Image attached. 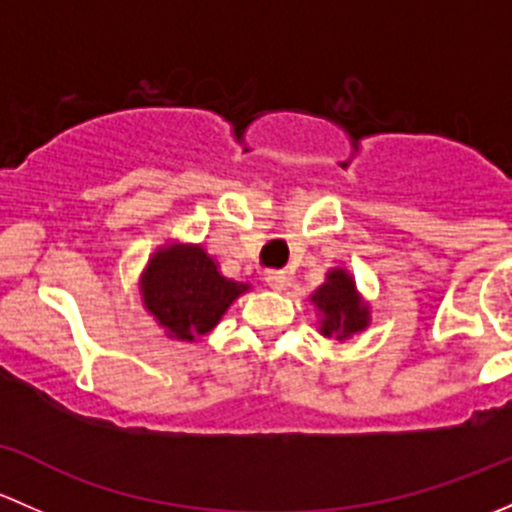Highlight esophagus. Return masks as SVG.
<instances>
[{
	"mask_svg": "<svg viewBox=\"0 0 512 512\" xmlns=\"http://www.w3.org/2000/svg\"><path fill=\"white\" fill-rule=\"evenodd\" d=\"M287 272H282V270H270V272H265V282L267 285H270L272 289H285L287 287Z\"/></svg>",
	"mask_w": 512,
	"mask_h": 512,
	"instance_id": "1",
	"label": "esophagus"
}]
</instances>
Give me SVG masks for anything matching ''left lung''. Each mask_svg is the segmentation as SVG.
Instances as JSON below:
<instances>
[{
	"label": "left lung",
	"instance_id": "8db88e82",
	"mask_svg": "<svg viewBox=\"0 0 512 512\" xmlns=\"http://www.w3.org/2000/svg\"><path fill=\"white\" fill-rule=\"evenodd\" d=\"M317 309L319 334L337 342H347L371 324L369 302L356 289L354 275L344 267H332L324 282L309 294Z\"/></svg>",
	"mask_w": 512,
	"mask_h": 512
}]
</instances>
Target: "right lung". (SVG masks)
Listing matches in <instances>:
<instances>
[{
	"mask_svg": "<svg viewBox=\"0 0 512 512\" xmlns=\"http://www.w3.org/2000/svg\"><path fill=\"white\" fill-rule=\"evenodd\" d=\"M138 289L165 337L193 344L213 332L230 304L252 287L225 277L203 245L168 240L148 257Z\"/></svg>",
	"mask_w": 512,
	"mask_h": 512,
	"instance_id": "right-lung-1",
	"label": "right lung"
}]
</instances>
